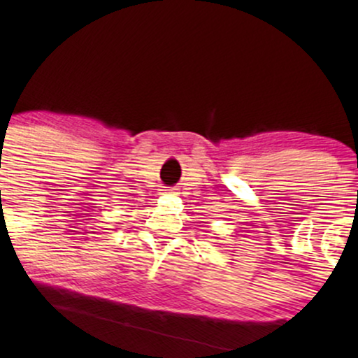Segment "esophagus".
I'll use <instances>...</instances> for the list:
<instances>
[{"mask_svg":"<svg viewBox=\"0 0 358 358\" xmlns=\"http://www.w3.org/2000/svg\"><path fill=\"white\" fill-rule=\"evenodd\" d=\"M166 191L169 194H178V189H176V187H169V189H166Z\"/></svg>","mask_w":358,"mask_h":358,"instance_id":"obj_1","label":"esophagus"}]
</instances>
